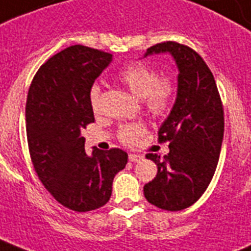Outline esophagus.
Returning a JSON list of instances; mask_svg holds the SVG:
<instances>
[{"mask_svg": "<svg viewBox=\"0 0 251 251\" xmlns=\"http://www.w3.org/2000/svg\"><path fill=\"white\" fill-rule=\"evenodd\" d=\"M142 159V155H138V154H129L130 162H141Z\"/></svg>", "mask_w": 251, "mask_h": 251, "instance_id": "1", "label": "esophagus"}]
</instances>
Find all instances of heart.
<instances>
[{"label": "heart", "instance_id": "b5f03b06", "mask_svg": "<svg viewBox=\"0 0 251 251\" xmlns=\"http://www.w3.org/2000/svg\"><path fill=\"white\" fill-rule=\"evenodd\" d=\"M117 79L135 97L143 101L147 112L156 117L163 116L170 109L176 92V85L171 76H159L156 68L145 63H133L126 66L118 72ZM100 85H92L89 91V101L95 112L100 108ZM143 131V126L138 124L124 125L118 130V138L122 143L131 146L137 142V139L139 135H142Z\"/></svg>", "mask_w": 251, "mask_h": 251}]
</instances>
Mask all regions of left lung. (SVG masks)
Masks as SVG:
<instances>
[{"mask_svg": "<svg viewBox=\"0 0 251 251\" xmlns=\"http://www.w3.org/2000/svg\"><path fill=\"white\" fill-rule=\"evenodd\" d=\"M160 52H170L176 62L177 95L158 131L159 142H170V152L163 158L146 155L158 172L143 194L152 205L176 212L198 201L215 175L224 138V108L215 77L196 51L163 42L147 49L145 56Z\"/></svg>", "mask_w": 251, "mask_h": 251, "instance_id": "left-lung-1", "label": "left lung"}]
</instances>
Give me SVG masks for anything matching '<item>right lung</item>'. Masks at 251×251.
<instances>
[{
	"mask_svg": "<svg viewBox=\"0 0 251 251\" xmlns=\"http://www.w3.org/2000/svg\"><path fill=\"white\" fill-rule=\"evenodd\" d=\"M112 55L71 46L41 66L28 89L26 134L38 177L56 201L75 212L105 205L116 174L127 163L121 149L85 152L81 129L95 122L89 91Z\"/></svg>",
	"mask_w": 251,
	"mask_h": 251,
	"instance_id": "add662e5",
	"label": "right lung"
}]
</instances>
